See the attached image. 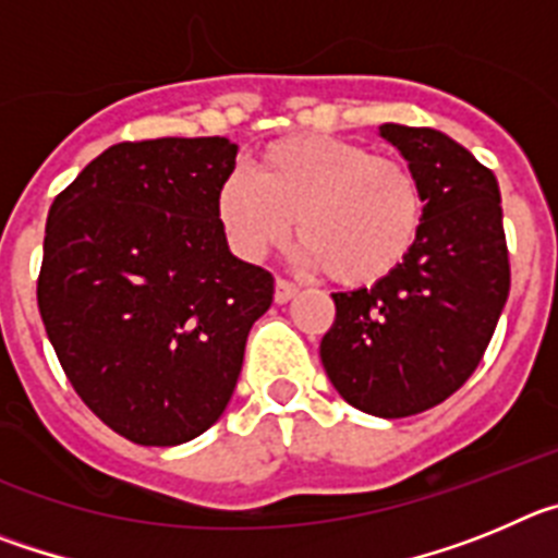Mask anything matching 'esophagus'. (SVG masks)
<instances>
[{"label":"esophagus","instance_id":"esophagus-1","mask_svg":"<svg viewBox=\"0 0 558 558\" xmlns=\"http://www.w3.org/2000/svg\"><path fill=\"white\" fill-rule=\"evenodd\" d=\"M295 293H299V288H295L293 282H288V279H276V290H274L276 304H288L290 299H295Z\"/></svg>","mask_w":558,"mask_h":558}]
</instances>
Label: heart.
<instances>
[{
	"mask_svg": "<svg viewBox=\"0 0 558 558\" xmlns=\"http://www.w3.org/2000/svg\"><path fill=\"white\" fill-rule=\"evenodd\" d=\"M218 218L245 259L282 248L295 223L304 265L363 288L405 263L425 198L405 161L338 136H290L256 156L254 179L236 172L220 184Z\"/></svg>",
	"mask_w": 558,
	"mask_h": 558,
	"instance_id": "heart-1",
	"label": "heart"
}]
</instances>
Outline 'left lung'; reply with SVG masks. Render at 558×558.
<instances>
[{
  "label": "left lung",
  "mask_w": 558,
  "mask_h": 558,
  "mask_svg": "<svg viewBox=\"0 0 558 558\" xmlns=\"http://www.w3.org/2000/svg\"><path fill=\"white\" fill-rule=\"evenodd\" d=\"M379 136L416 172L422 231L391 276L332 293L322 363L349 405L402 418L472 377L509 299L511 268L495 172L433 128L386 122Z\"/></svg>",
  "instance_id": "8db88e82"
}]
</instances>
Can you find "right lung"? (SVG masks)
Segmentation results:
<instances>
[{"label": "right lung", "instance_id": "1", "mask_svg": "<svg viewBox=\"0 0 558 558\" xmlns=\"http://www.w3.org/2000/svg\"><path fill=\"white\" fill-rule=\"evenodd\" d=\"M223 136L120 142L52 201L38 310L77 397L133 445L209 430L234 393L274 276L218 218Z\"/></svg>", "mask_w": 558, "mask_h": 558}]
</instances>
